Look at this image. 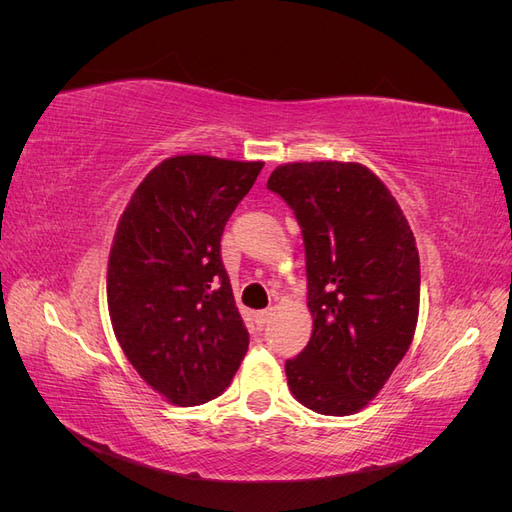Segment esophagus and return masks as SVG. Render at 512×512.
<instances>
[{
  "label": "esophagus",
  "mask_w": 512,
  "mask_h": 512,
  "mask_svg": "<svg viewBox=\"0 0 512 512\" xmlns=\"http://www.w3.org/2000/svg\"><path fill=\"white\" fill-rule=\"evenodd\" d=\"M271 309H262V312H256L254 314V320H256V324H258V327H265V324L271 320Z\"/></svg>",
  "instance_id": "esophagus-1"
}]
</instances>
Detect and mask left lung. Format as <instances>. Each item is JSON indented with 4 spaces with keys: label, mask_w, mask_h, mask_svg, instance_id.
Masks as SVG:
<instances>
[{
    "label": "left lung",
    "mask_w": 512,
    "mask_h": 512,
    "mask_svg": "<svg viewBox=\"0 0 512 512\" xmlns=\"http://www.w3.org/2000/svg\"><path fill=\"white\" fill-rule=\"evenodd\" d=\"M267 188L301 226L314 329L286 361L292 395L346 416L367 406L412 344L421 265L406 215L361 164L294 162Z\"/></svg>",
    "instance_id": "left-lung-1"
}]
</instances>
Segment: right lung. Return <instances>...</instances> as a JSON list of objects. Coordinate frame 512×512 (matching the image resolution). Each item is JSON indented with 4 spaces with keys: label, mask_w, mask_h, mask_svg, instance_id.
<instances>
[{
    "label": "right lung",
    "mask_w": 512,
    "mask_h": 512,
    "mask_svg": "<svg viewBox=\"0 0 512 512\" xmlns=\"http://www.w3.org/2000/svg\"><path fill=\"white\" fill-rule=\"evenodd\" d=\"M262 162L177 156L123 211L108 260V312L128 361L177 406L222 395L250 346L220 241Z\"/></svg>",
    "instance_id": "obj_1"
}]
</instances>
